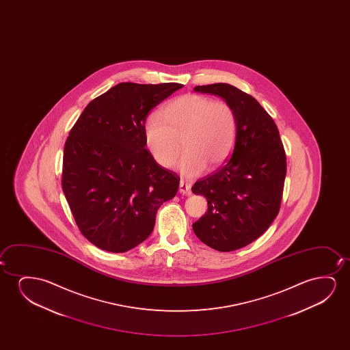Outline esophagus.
Listing matches in <instances>:
<instances>
[{
    "mask_svg": "<svg viewBox=\"0 0 350 350\" xmlns=\"http://www.w3.org/2000/svg\"><path fill=\"white\" fill-rule=\"evenodd\" d=\"M179 192L183 193V195H187V196H190L192 193L191 185L184 182V180H180V183H179Z\"/></svg>",
    "mask_w": 350,
    "mask_h": 350,
    "instance_id": "1",
    "label": "esophagus"
}]
</instances>
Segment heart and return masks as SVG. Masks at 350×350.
I'll return each instance as SVG.
<instances>
[{"mask_svg": "<svg viewBox=\"0 0 350 350\" xmlns=\"http://www.w3.org/2000/svg\"><path fill=\"white\" fill-rule=\"evenodd\" d=\"M144 141L155 161L172 167L178 163L187 177H196L206 170L221 166L228 159L237 139V116L225 101L187 94L168 103L163 118L150 115L144 122Z\"/></svg>", "mask_w": 350, "mask_h": 350, "instance_id": "obj_1", "label": "heart"}]
</instances>
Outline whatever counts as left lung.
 Here are the masks:
<instances>
[{
    "instance_id": "8db88e82",
    "label": "left lung",
    "mask_w": 350,
    "mask_h": 350,
    "mask_svg": "<svg viewBox=\"0 0 350 350\" xmlns=\"http://www.w3.org/2000/svg\"><path fill=\"white\" fill-rule=\"evenodd\" d=\"M193 91L221 96L237 116L230 158L191 189L208 201V211L192 225L197 238L211 249L230 252L259 238L278 216L287 173L286 152L275 122L254 96L228 83L196 86Z\"/></svg>"
}]
</instances>
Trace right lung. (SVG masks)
I'll return each mask as SVG.
<instances>
[{"instance_id":"add662e5","label":"right lung","mask_w":350,"mask_h":350,"mask_svg":"<svg viewBox=\"0 0 350 350\" xmlns=\"http://www.w3.org/2000/svg\"><path fill=\"white\" fill-rule=\"evenodd\" d=\"M182 83L122 82L86 106L63 150L62 187L81 234L126 252L148 238L180 178L160 166L144 141L149 111Z\"/></svg>"}]
</instances>
